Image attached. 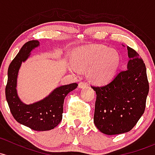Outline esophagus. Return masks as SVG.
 Returning a JSON list of instances; mask_svg holds the SVG:
<instances>
[{"label": "esophagus", "instance_id": "34e87169", "mask_svg": "<svg viewBox=\"0 0 155 155\" xmlns=\"http://www.w3.org/2000/svg\"><path fill=\"white\" fill-rule=\"evenodd\" d=\"M79 87H80V88H85V87H88V84H87V83L84 82H81L79 83Z\"/></svg>", "mask_w": 155, "mask_h": 155}]
</instances>
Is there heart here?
Instances as JSON below:
<instances>
[{
    "label": "heart",
    "instance_id": "obj_1",
    "mask_svg": "<svg viewBox=\"0 0 155 155\" xmlns=\"http://www.w3.org/2000/svg\"><path fill=\"white\" fill-rule=\"evenodd\" d=\"M73 59L79 68H90L89 76L91 80L97 83H104L111 79L120 64L118 53L103 45H92L78 49ZM76 65L71 64V67L75 69Z\"/></svg>",
    "mask_w": 155,
    "mask_h": 155
}]
</instances>
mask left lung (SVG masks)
I'll use <instances>...</instances> for the list:
<instances>
[{
	"label": "left lung",
	"mask_w": 155,
	"mask_h": 155,
	"mask_svg": "<svg viewBox=\"0 0 155 155\" xmlns=\"http://www.w3.org/2000/svg\"><path fill=\"white\" fill-rule=\"evenodd\" d=\"M127 70L120 71L103 85L91 86L97 94L94 122L107 135L131 131L143 114L149 84L143 60L136 50L127 47Z\"/></svg>",
	"instance_id": "1"
}]
</instances>
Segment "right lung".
Here are the masks:
<instances>
[{
  "mask_svg": "<svg viewBox=\"0 0 155 155\" xmlns=\"http://www.w3.org/2000/svg\"><path fill=\"white\" fill-rule=\"evenodd\" d=\"M38 45V41H30L24 45L15 57L8 68L5 93L10 111L16 121L35 131H48L56 127L61 121L64 99L68 93L77 87L78 84L60 86L46 98L31 105L23 103L16 91L18 73L22 61H25L31 50Z\"/></svg>",
  "mask_w": 155,
  "mask_h": 155,
  "instance_id": "obj_1",
  "label": "right lung"
}]
</instances>
